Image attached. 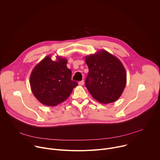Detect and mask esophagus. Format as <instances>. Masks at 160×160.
<instances>
[{"label": "esophagus", "mask_w": 160, "mask_h": 160, "mask_svg": "<svg viewBox=\"0 0 160 160\" xmlns=\"http://www.w3.org/2000/svg\"><path fill=\"white\" fill-rule=\"evenodd\" d=\"M78 84H79L80 85H84V81H83V80H82V81L79 82H78Z\"/></svg>", "instance_id": "34e87169"}]
</instances>
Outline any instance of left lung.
I'll return each mask as SVG.
<instances>
[{"instance_id": "left-lung-1", "label": "left lung", "mask_w": 160, "mask_h": 160, "mask_svg": "<svg viewBox=\"0 0 160 160\" xmlns=\"http://www.w3.org/2000/svg\"><path fill=\"white\" fill-rule=\"evenodd\" d=\"M85 60L89 70L85 85L90 94L103 104L117 101L127 83V73L120 59L101 50Z\"/></svg>"}]
</instances>
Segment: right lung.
Segmentation results:
<instances>
[{
    "label": "right lung",
    "instance_id": "1",
    "mask_svg": "<svg viewBox=\"0 0 160 160\" xmlns=\"http://www.w3.org/2000/svg\"><path fill=\"white\" fill-rule=\"evenodd\" d=\"M56 58L57 61H52L49 56L45 57L35 66L30 77L33 95L45 106H55L62 102L78 85L72 80V71L66 66V59Z\"/></svg>",
    "mask_w": 160,
    "mask_h": 160
}]
</instances>
